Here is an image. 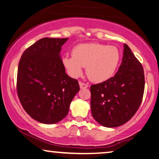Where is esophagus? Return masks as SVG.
<instances>
[{"mask_svg": "<svg viewBox=\"0 0 159 159\" xmlns=\"http://www.w3.org/2000/svg\"><path fill=\"white\" fill-rule=\"evenodd\" d=\"M79 86H80V88L81 89H85L88 88V85L84 84V83H82V82L79 83Z\"/></svg>", "mask_w": 159, "mask_h": 159, "instance_id": "1", "label": "esophagus"}]
</instances>
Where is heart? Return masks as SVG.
Here are the masks:
<instances>
[{"mask_svg": "<svg viewBox=\"0 0 159 159\" xmlns=\"http://www.w3.org/2000/svg\"><path fill=\"white\" fill-rule=\"evenodd\" d=\"M121 54L117 47L99 43L80 44L73 55H65L62 63L71 77L79 78L86 67L89 79L96 83L110 79L119 66Z\"/></svg>", "mask_w": 159, "mask_h": 159, "instance_id": "b5f03b06", "label": "heart"}]
</instances>
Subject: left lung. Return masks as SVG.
Instances as JSON below:
<instances>
[{
	"label": "left lung",
	"instance_id": "left-lung-1",
	"mask_svg": "<svg viewBox=\"0 0 159 159\" xmlns=\"http://www.w3.org/2000/svg\"><path fill=\"white\" fill-rule=\"evenodd\" d=\"M142 65L124 44L119 70L110 79L91 86L93 117L106 127H115L129 121L139 108L144 93Z\"/></svg>",
	"mask_w": 159,
	"mask_h": 159
}]
</instances>
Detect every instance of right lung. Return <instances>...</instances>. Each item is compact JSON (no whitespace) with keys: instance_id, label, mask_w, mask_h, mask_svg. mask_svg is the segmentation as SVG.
Here are the masks:
<instances>
[{"instance_id":"obj_1","label":"right lung","mask_w":159,"mask_h":159,"mask_svg":"<svg viewBox=\"0 0 159 159\" xmlns=\"http://www.w3.org/2000/svg\"><path fill=\"white\" fill-rule=\"evenodd\" d=\"M68 38H42L24 51L17 73V93L29 115L44 124H55L68 115L80 87L62 63V46Z\"/></svg>"}]
</instances>
